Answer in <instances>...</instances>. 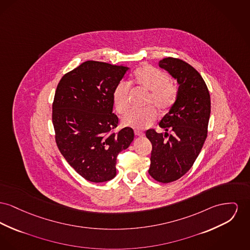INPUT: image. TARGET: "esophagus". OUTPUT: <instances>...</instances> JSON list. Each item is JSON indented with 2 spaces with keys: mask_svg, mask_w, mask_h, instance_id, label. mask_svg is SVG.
<instances>
[{
  "mask_svg": "<svg viewBox=\"0 0 250 250\" xmlns=\"http://www.w3.org/2000/svg\"><path fill=\"white\" fill-rule=\"evenodd\" d=\"M135 135L138 137H143V136H145V133L141 130H135Z\"/></svg>",
  "mask_w": 250,
  "mask_h": 250,
  "instance_id": "obj_1",
  "label": "esophagus"
}]
</instances>
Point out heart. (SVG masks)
I'll return each mask as SVG.
<instances>
[{
  "label": "heart",
  "instance_id": "b5f03b06",
  "mask_svg": "<svg viewBox=\"0 0 250 250\" xmlns=\"http://www.w3.org/2000/svg\"><path fill=\"white\" fill-rule=\"evenodd\" d=\"M133 84L149 91L146 103H152L161 112L169 110L175 104L177 96L176 86L169 81L168 74L161 70L145 65L133 73ZM130 84L125 80L119 81L113 88L112 100L119 114H125L129 105ZM157 118L153 106L132 109L123 118V125L132 128H145L150 125Z\"/></svg>",
  "mask_w": 250,
  "mask_h": 250
}]
</instances>
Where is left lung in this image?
<instances>
[{
    "label": "left lung",
    "mask_w": 250,
    "mask_h": 250,
    "mask_svg": "<svg viewBox=\"0 0 250 250\" xmlns=\"http://www.w3.org/2000/svg\"><path fill=\"white\" fill-rule=\"evenodd\" d=\"M159 66L176 79L178 89L176 102L159 124L166 132L148 129L146 133L152 144L148 173L159 182L169 183L191 169L203 147L210 114V97L204 79L187 62L166 58L160 61Z\"/></svg>",
    "instance_id": "left-lung-1"
}]
</instances>
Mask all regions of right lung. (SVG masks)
I'll list each match as a JSON object with an SVG mask.
<instances>
[{
	"label": "right lung",
	"mask_w": 250,
	"mask_h": 250,
	"mask_svg": "<svg viewBox=\"0 0 250 250\" xmlns=\"http://www.w3.org/2000/svg\"><path fill=\"white\" fill-rule=\"evenodd\" d=\"M129 68L88 60L64 74L56 90L52 120L56 143L67 162L91 182L116 176L118 154L134 140L131 127L114 132L113 88Z\"/></svg>",
	"instance_id": "1"
}]
</instances>
